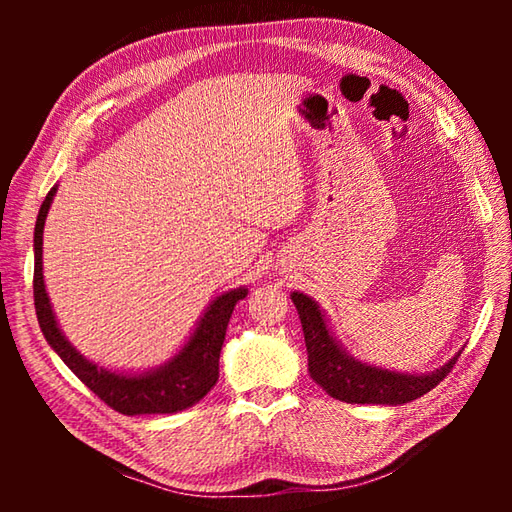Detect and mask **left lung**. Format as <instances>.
Returning a JSON list of instances; mask_svg holds the SVG:
<instances>
[{
	"instance_id": "1",
	"label": "left lung",
	"mask_w": 512,
	"mask_h": 512,
	"mask_svg": "<svg viewBox=\"0 0 512 512\" xmlns=\"http://www.w3.org/2000/svg\"><path fill=\"white\" fill-rule=\"evenodd\" d=\"M297 306L303 336L308 347L310 376L336 400L354 405H402L427 394L440 380L449 376L458 356L431 374H398L387 369L365 365L347 356L334 341L317 303L301 292H292Z\"/></svg>"
}]
</instances>
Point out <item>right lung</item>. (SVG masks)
<instances>
[{"label": "right lung", "mask_w": 512, "mask_h": 512, "mask_svg": "<svg viewBox=\"0 0 512 512\" xmlns=\"http://www.w3.org/2000/svg\"><path fill=\"white\" fill-rule=\"evenodd\" d=\"M57 187H52L43 200L37 224H35V310L39 328L61 361L81 378L85 387H90L105 405L125 416H140V413H176L202 400L220 374V352L226 336V325L231 321L235 303L248 295L246 288H237L217 297L209 310L204 312L202 321L195 328L189 343L182 347L180 354L156 372L140 376H125L94 365L74 350L68 339L61 334L57 319L50 306L46 286H43V224L52 204Z\"/></svg>", "instance_id": "1"}]
</instances>
